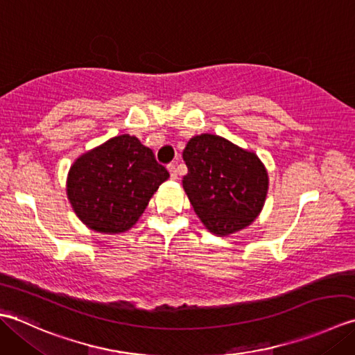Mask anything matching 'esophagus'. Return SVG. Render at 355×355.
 <instances>
[{
    "label": "esophagus",
    "instance_id": "obj_1",
    "mask_svg": "<svg viewBox=\"0 0 355 355\" xmlns=\"http://www.w3.org/2000/svg\"><path fill=\"white\" fill-rule=\"evenodd\" d=\"M168 171H170L171 179H178V168H176L175 164H170L168 165Z\"/></svg>",
    "mask_w": 355,
    "mask_h": 355
}]
</instances>
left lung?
<instances>
[{
  "label": "left lung",
  "instance_id": "1",
  "mask_svg": "<svg viewBox=\"0 0 355 355\" xmlns=\"http://www.w3.org/2000/svg\"><path fill=\"white\" fill-rule=\"evenodd\" d=\"M184 190L207 230L216 236L241 231L262 211L268 173L256 153L218 135H199L184 150Z\"/></svg>",
  "mask_w": 355,
  "mask_h": 355
}]
</instances>
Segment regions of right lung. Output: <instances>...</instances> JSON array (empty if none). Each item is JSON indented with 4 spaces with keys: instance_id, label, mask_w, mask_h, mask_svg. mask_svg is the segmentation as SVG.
<instances>
[{
    "instance_id": "obj_1",
    "label": "right lung",
    "mask_w": 355,
    "mask_h": 355,
    "mask_svg": "<svg viewBox=\"0 0 355 355\" xmlns=\"http://www.w3.org/2000/svg\"><path fill=\"white\" fill-rule=\"evenodd\" d=\"M170 178L136 136L121 135L79 156L70 167L67 196L79 219L99 233L132 228Z\"/></svg>"
}]
</instances>
